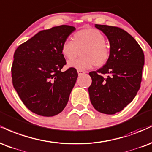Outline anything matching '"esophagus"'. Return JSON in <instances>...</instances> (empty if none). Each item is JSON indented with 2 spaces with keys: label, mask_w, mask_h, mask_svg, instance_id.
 Masks as SVG:
<instances>
[{
  "label": "esophagus",
  "mask_w": 152,
  "mask_h": 152,
  "mask_svg": "<svg viewBox=\"0 0 152 152\" xmlns=\"http://www.w3.org/2000/svg\"><path fill=\"white\" fill-rule=\"evenodd\" d=\"M77 73H78V75L80 76V75H83L85 74V72L83 70H79V69H77Z\"/></svg>",
  "instance_id": "obj_1"
}]
</instances>
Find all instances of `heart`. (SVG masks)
Wrapping results in <instances>:
<instances>
[{
    "instance_id": "b5f03b06",
    "label": "heart",
    "mask_w": 152,
    "mask_h": 152,
    "mask_svg": "<svg viewBox=\"0 0 152 152\" xmlns=\"http://www.w3.org/2000/svg\"><path fill=\"white\" fill-rule=\"evenodd\" d=\"M72 40L66 39L61 45V53L67 60L74 58L78 49H83L80 54L83 57L69 60V67L85 70L95 65L102 67L109 61L111 50L105 43V37L101 31L96 28H87L78 30L74 33Z\"/></svg>"
}]
</instances>
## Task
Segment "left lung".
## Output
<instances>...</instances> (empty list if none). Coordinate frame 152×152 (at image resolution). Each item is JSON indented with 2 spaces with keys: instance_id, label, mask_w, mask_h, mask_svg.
<instances>
[{
  "instance_id": "8db88e82",
  "label": "left lung",
  "mask_w": 152,
  "mask_h": 152,
  "mask_svg": "<svg viewBox=\"0 0 152 152\" xmlns=\"http://www.w3.org/2000/svg\"><path fill=\"white\" fill-rule=\"evenodd\" d=\"M95 28L107 37L111 55L102 67L89 73L92 78L90 99L98 112L114 115L129 104L140 90L144 55L138 42L125 30L106 25L95 24Z\"/></svg>"
}]
</instances>
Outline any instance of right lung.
<instances>
[{"label":"right lung","mask_w":152,"mask_h":152,"mask_svg":"<svg viewBox=\"0 0 152 152\" xmlns=\"http://www.w3.org/2000/svg\"><path fill=\"white\" fill-rule=\"evenodd\" d=\"M75 30L66 25L41 30L14 53L12 85L23 104L37 115L53 117L67 104L78 74L72 67L61 71L66 65L61 45Z\"/></svg>","instance_id":"add662e5"}]
</instances>
